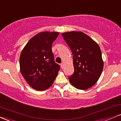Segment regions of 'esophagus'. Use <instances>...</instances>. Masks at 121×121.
Wrapping results in <instances>:
<instances>
[{
	"label": "esophagus",
	"instance_id": "1",
	"mask_svg": "<svg viewBox=\"0 0 121 121\" xmlns=\"http://www.w3.org/2000/svg\"><path fill=\"white\" fill-rule=\"evenodd\" d=\"M60 67H61V68H62V69H63V67H64V64L63 63H62L60 64Z\"/></svg>",
	"mask_w": 121,
	"mask_h": 121
}]
</instances>
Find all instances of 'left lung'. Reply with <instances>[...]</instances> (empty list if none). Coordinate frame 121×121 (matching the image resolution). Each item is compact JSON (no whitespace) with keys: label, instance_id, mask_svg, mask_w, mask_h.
Here are the masks:
<instances>
[{"label":"left lung","instance_id":"1","mask_svg":"<svg viewBox=\"0 0 121 121\" xmlns=\"http://www.w3.org/2000/svg\"><path fill=\"white\" fill-rule=\"evenodd\" d=\"M73 55L74 72L69 81L76 88L86 89L93 86L101 75L104 63L98 44L84 33L62 34Z\"/></svg>","mask_w":121,"mask_h":121}]
</instances>
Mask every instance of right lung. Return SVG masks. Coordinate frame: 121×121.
I'll return each instance as SVG.
<instances>
[{"instance_id": "add662e5", "label": "right lung", "mask_w": 121, "mask_h": 121, "mask_svg": "<svg viewBox=\"0 0 121 121\" xmlns=\"http://www.w3.org/2000/svg\"><path fill=\"white\" fill-rule=\"evenodd\" d=\"M58 32H41L28 41L20 57V71L33 89L44 91L54 83L60 66L54 61L52 50Z\"/></svg>"}]
</instances>
